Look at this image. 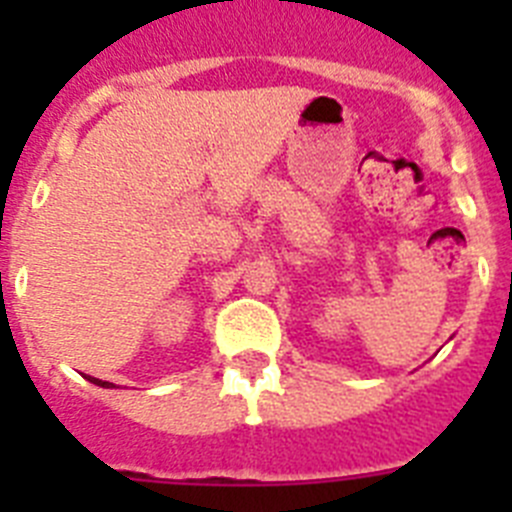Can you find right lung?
<instances>
[{
    "mask_svg": "<svg viewBox=\"0 0 512 512\" xmlns=\"http://www.w3.org/2000/svg\"><path fill=\"white\" fill-rule=\"evenodd\" d=\"M87 379L92 384H97V387H112V382H102V379H97V377H87Z\"/></svg>",
    "mask_w": 512,
    "mask_h": 512,
    "instance_id": "add662e5",
    "label": "right lung"
}]
</instances>
